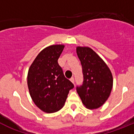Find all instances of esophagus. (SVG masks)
I'll return each instance as SVG.
<instances>
[{
  "mask_svg": "<svg viewBox=\"0 0 134 134\" xmlns=\"http://www.w3.org/2000/svg\"><path fill=\"white\" fill-rule=\"evenodd\" d=\"M70 81L72 82L73 84H74V78L72 77L70 79Z\"/></svg>",
  "mask_w": 134,
  "mask_h": 134,
  "instance_id": "1",
  "label": "esophagus"
}]
</instances>
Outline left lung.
Masks as SVG:
<instances>
[{"label":"left lung","instance_id":"left-lung-1","mask_svg":"<svg viewBox=\"0 0 134 134\" xmlns=\"http://www.w3.org/2000/svg\"><path fill=\"white\" fill-rule=\"evenodd\" d=\"M82 67L83 84L76 91L85 107L95 109L108 99L113 87V76L107 65L97 53L88 47L76 48Z\"/></svg>","mask_w":134,"mask_h":134}]
</instances>
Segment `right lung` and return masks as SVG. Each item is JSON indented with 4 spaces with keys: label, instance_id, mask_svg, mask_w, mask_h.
<instances>
[{
    "label": "right lung",
    "instance_id": "obj_1",
    "mask_svg": "<svg viewBox=\"0 0 134 134\" xmlns=\"http://www.w3.org/2000/svg\"><path fill=\"white\" fill-rule=\"evenodd\" d=\"M64 45H52L41 50L29 67L27 85L37 107L48 113L58 111L64 105L73 85L64 75L58 60Z\"/></svg>",
    "mask_w": 134,
    "mask_h": 134
}]
</instances>
